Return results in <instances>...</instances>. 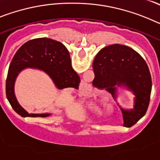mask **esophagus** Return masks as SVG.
<instances>
[{
	"mask_svg": "<svg viewBox=\"0 0 160 160\" xmlns=\"http://www.w3.org/2000/svg\"><path fill=\"white\" fill-rule=\"evenodd\" d=\"M82 88H83V90H87V87H86V86H83Z\"/></svg>",
	"mask_w": 160,
	"mask_h": 160,
	"instance_id": "obj_1",
	"label": "esophagus"
}]
</instances>
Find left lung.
<instances>
[{"label": "left lung", "mask_w": 160, "mask_h": 160, "mask_svg": "<svg viewBox=\"0 0 160 160\" xmlns=\"http://www.w3.org/2000/svg\"><path fill=\"white\" fill-rule=\"evenodd\" d=\"M96 87L106 88L114 97L115 86L126 87L135 95L131 111L121 109L124 126L131 127L146 114L150 102L152 82L149 68L136 51L114 44L102 49L93 62Z\"/></svg>", "instance_id": "obj_1"}]
</instances>
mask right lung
<instances>
[{"label":"right lung","instance_id":"1","mask_svg":"<svg viewBox=\"0 0 160 160\" xmlns=\"http://www.w3.org/2000/svg\"><path fill=\"white\" fill-rule=\"evenodd\" d=\"M26 67L40 69L49 74L58 89H78L80 78L71 66L70 53L61 42L49 38H36L21 46L9 65L5 85L6 97L15 112L22 117H49V114H29L17 101L14 82Z\"/></svg>","mask_w":160,"mask_h":160}]
</instances>
